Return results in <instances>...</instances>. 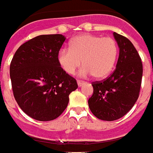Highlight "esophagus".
Segmentation results:
<instances>
[{
	"label": "esophagus",
	"mask_w": 153,
	"mask_h": 153,
	"mask_svg": "<svg viewBox=\"0 0 153 153\" xmlns=\"http://www.w3.org/2000/svg\"><path fill=\"white\" fill-rule=\"evenodd\" d=\"M85 82H84L83 81H80V80H77V85H78L79 87H81L82 84H84Z\"/></svg>",
	"instance_id": "esophagus-1"
}]
</instances>
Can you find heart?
Wrapping results in <instances>:
<instances>
[{
    "label": "heart",
    "instance_id": "heart-1",
    "mask_svg": "<svg viewBox=\"0 0 153 153\" xmlns=\"http://www.w3.org/2000/svg\"><path fill=\"white\" fill-rule=\"evenodd\" d=\"M117 42L112 37L85 33L75 37L69 49L58 54V63L67 74H73L82 65L81 76L93 75L96 79L105 78L111 73L118 56Z\"/></svg>",
    "mask_w": 153,
    "mask_h": 153
}]
</instances>
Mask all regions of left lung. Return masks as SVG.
<instances>
[{
  "label": "left lung",
  "instance_id": "8db88e82",
  "mask_svg": "<svg viewBox=\"0 0 153 153\" xmlns=\"http://www.w3.org/2000/svg\"><path fill=\"white\" fill-rule=\"evenodd\" d=\"M120 48L116 68L103 81L93 82L88 99L91 112L107 121L116 120L129 112L138 99L142 78V62L133 44L125 36L114 33Z\"/></svg>",
  "mask_w": 153,
  "mask_h": 153
}]
</instances>
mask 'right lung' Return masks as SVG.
<instances>
[{
	"label": "right lung",
	"mask_w": 153,
	"mask_h": 153,
	"mask_svg": "<svg viewBox=\"0 0 153 153\" xmlns=\"http://www.w3.org/2000/svg\"><path fill=\"white\" fill-rule=\"evenodd\" d=\"M65 40L61 34L37 36L22 44L11 61L14 98L22 110L36 120L59 117L68 105L70 93L78 87L58 63Z\"/></svg>",
	"instance_id": "right-lung-1"
}]
</instances>
